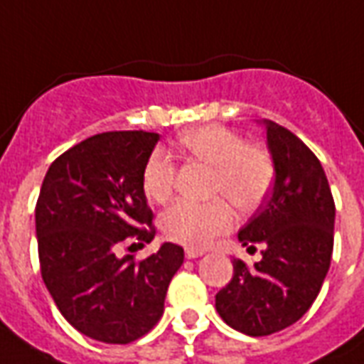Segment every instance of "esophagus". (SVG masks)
<instances>
[{"label": "esophagus", "mask_w": 364, "mask_h": 364, "mask_svg": "<svg viewBox=\"0 0 364 364\" xmlns=\"http://www.w3.org/2000/svg\"><path fill=\"white\" fill-rule=\"evenodd\" d=\"M203 256V250H198V248H186V258L193 259V258H200Z\"/></svg>", "instance_id": "1"}]
</instances>
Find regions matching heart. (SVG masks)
Returning <instances> with one entry per match:
<instances>
[{
	"mask_svg": "<svg viewBox=\"0 0 364 364\" xmlns=\"http://www.w3.org/2000/svg\"><path fill=\"white\" fill-rule=\"evenodd\" d=\"M190 159L213 166L211 193L229 198L238 209L250 211L266 200L275 180V163L269 151L244 143L237 132L219 124L196 127L178 139ZM143 192L155 203H164L176 186V161L164 149H155L145 161ZM225 198L208 203L180 200L161 215L166 237L188 246L205 248L213 238L232 229L235 211Z\"/></svg>",
	"mask_w": 364,
	"mask_h": 364,
	"instance_id": "1",
	"label": "heart"
}]
</instances>
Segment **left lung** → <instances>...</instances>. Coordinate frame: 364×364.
Segmentation results:
<instances>
[{"label":"left lung","mask_w":364,"mask_h":364,"mask_svg":"<svg viewBox=\"0 0 364 364\" xmlns=\"http://www.w3.org/2000/svg\"><path fill=\"white\" fill-rule=\"evenodd\" d=\"M275 184L264 205L238 232L262 259H235L232 279L215 296V309L230 328L252 338L269 336L301 320L316 301L333 252L336 203L318 156L304 143L266 120Z\"/></svg>","instance_id":"8db88e82"}]
</instances>
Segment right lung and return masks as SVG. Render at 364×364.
Listing matches in <instances>:
<instances>
[{
  "mask_svg": "<svg viewBox=\"0 0 364 364\" xmlns=\"http://www.w3.org/2000/svg\"><path fill=\"white\" fill-rule=\"evenodd\" d=\"M159 134L132 129L77 143L50 164L34 209L44 285L62 316L102 343L153 330L184 262L172 242L145 259L118 254L155 237L141 176Z\"/></svg>",
  "mask_w": 364,
  "mask_h": 364,
  "instance_id": "right-lung-1",
  "label": "right lung"
}]
</instances>
